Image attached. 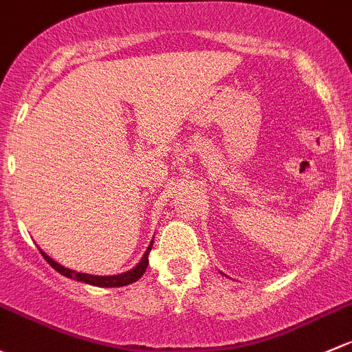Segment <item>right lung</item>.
I'll return each instance as SVG.
<instances>
[{"label":"right lung","mask_w":352,"mask_h":352,"mask_svg":"<svg viewBox=\"0 0 352 352\" xmlns=\"http://www.w3.org/2000/svg\"><path fill=\"white\" fill-rule=\"evenodd\" d=\"M151 246H153V241L150 243V246L146 248L145 254L142 256V260H140V263L136 266H133L131 270H128V272L124 273H120V275H109V276H98V275H89V273H79V272H74V270H69L65 268V266L58 265L57 261L52 260L47 253H43L42 250H40V253H42V256L45 258V261L49 263L52 268L55 270V272H58L60 275L67 276V278H72V280H77V282H82V283H87V285H94V287H104V288H111V287H124V285H129V283H135L136 280H140L143 276V273L146 272V266H148V254H150L151 251Z\"/></svg>","instance_id":"obj_1"}]
</instances>
